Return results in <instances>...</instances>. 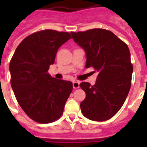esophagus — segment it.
<instances>
[{"label":"esophagus","instance_id":"34e87169","mask_svg":"<svg viewBox=\"0 0 147 147\" xmlns=\"http://www.w3.org/2000/svg\"><path fill=\"white\" fill-rule=\"evenodd\" d=\"M73 88L74 89H77V88H80V82L77 81H74L73 82Z\"/></svg>","mask_w":147,"mask_h":147}]
</instances>
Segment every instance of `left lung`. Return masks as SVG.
I'll use <instances>...</instances> for the list:
<instances>
[{"mask_svg":"<svg viewBox=\"0 0 147 147\" xmlns=\"http://www.w3.org/2000/svg\"><path fill=\"white\" fill-rule=\"evenodd\" d=\"M84 49L85 67L98 73L94 85L83 82L80 88L86 97L80 104L83 115L90 120L105 121L111 119L124 105L131 87L133 67L127 44L112 32L93 28L71 32Z\"/></svg>","mask_w":147,"mask_h":147,"instance_id":"left-lung-1","label":"left lung"}]
</instances>
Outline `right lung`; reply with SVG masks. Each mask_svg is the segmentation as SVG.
<instances>
[{
    "instance_id": "right-lung-1",
    "label": "right lung",
    "mask_w": 147,
    "mask_h": 147,
    "mask_svg": "<svg viewBox=\"0 0 147 147\" xmlns=\"http://www.w3.org/2000/svg\"><path fill=\"white\" fill-rule=\"evenodd\" d=\"M68 32L46 29L28 35L19 44L9 63L11 85L23 111L33 121L49 124L61 117L72 92L70 81L50 76L49 66Z\"/></svg>"
}]
</instances>
